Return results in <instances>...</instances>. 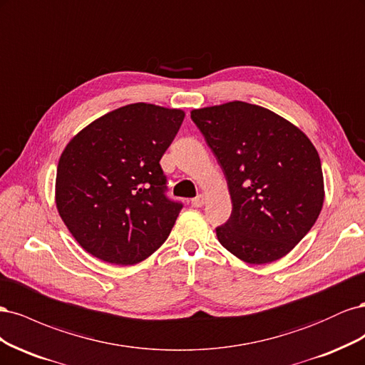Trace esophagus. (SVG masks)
Listing matches in <instances>:
<instances>
[{
	"instance_id": "esophagus-1",
	"label": "esophagus",
	"mask_w": 365,
	"mask_h": 365,
	"mask_svg": "<svg viewBox=\"0 0 365 365\" xmlns=\"http://www.w3.org/2000/svg\"><path fill=\"white\" fill-rule=\"evenodd\" d=\"M204 204H205L204 195H197L196 197H193V200H192V205H193V207H202Z\"/></svg>"
}]
</instances>
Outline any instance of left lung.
Returning a JSON list of instances; mask_svg holds the SVG:
<instances>
[{"label":"left lung","instance_id":"obj_1","mask_svg":"<svg viewBox=\"0 0 365 365\" xmlns=\"http://www.w3.org/2000/svg\"><path fill=\"white\" fill-rule=\"evenodd\" d=\"M190 117L222 168L233 204L217 240L251 264L282 259L309 233L324 201L311 140L269 109L239 101L193 109Z\"/></svg>","mask_w":365,"mask_h":365}]
</instances>
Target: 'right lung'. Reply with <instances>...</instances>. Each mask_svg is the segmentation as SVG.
<instances>
[{
  "label": "right lung",
  "instance_id": "1",
  "mask_svg": "<svg viewBox=\"0 0 365 365\" xmlns=\"http://www.w3.org/2000/svg\"><path fill=\"white\" fill-rule=\"evenodd\" d=\"M184 115L150 103L126 105L94 120L63 149L56 207L86 252L135 264L168 239L182 204L165 195L160 160Z\"/></svg>",
  "mask_w": 365,
  "mask_h": 365
}]
</instances>
